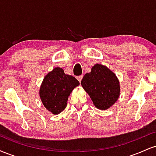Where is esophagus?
I'll return each mask as SVG.
<instances>
[{
    "mask_svg": "<svg viewBox=\"0 0 156 156\" xmlns=\"http://www.w3.org/2000/svg\"><path fill=\"white\" fill-rule=\"evenodd\" d=\"M82 78H83V76H78L77 77V79L78 80V81L80 82H81V80H82Z\"/></svg>",
    "mask_w": 156,
    "mask_h": 156,
    "instance_id": "34e87169",
    "label": "esophagus"
}]
</instances>
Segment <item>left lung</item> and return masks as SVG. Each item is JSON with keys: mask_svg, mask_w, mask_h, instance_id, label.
<instances>
[{"mask_svg": "<svg viewBox=\"0 0 156 156\" xmlns=\"http://www.w3.org/2000/svg\"><path fill=\"white\" fill-rule=\"evenodd\" d=\"M81 86L88 93L94 106L101 110L110 108L117 102L120 94L117 77L103 64H94L91 72L83 76Z\"/></svg>", "mask_w": 156, "mask_h": 156, "instance_id": "left-lung-1", "label": "left lung"}]
</instances>
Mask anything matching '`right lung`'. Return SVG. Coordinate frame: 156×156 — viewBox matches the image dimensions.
Returning <instances> with one entry per match:
<instances>
[{
    "label": "right lung",
    "mask_w": 156,
    "mask_h": 156,
    "mask_svg": "<svg viewBox=\"0 0 156 156\" xmlns=\"http://www.w3.org/2000/svg\"><path fill=\"white\" fill-rule=\"evenodd\" d=\"M80 83L75 77L66 75L64 69L55 67L44 76L39 89L42 104L53 114H58L67 106L72 91Z\"/></svg>",
    "instance_id": "1"
}]
</instances>
